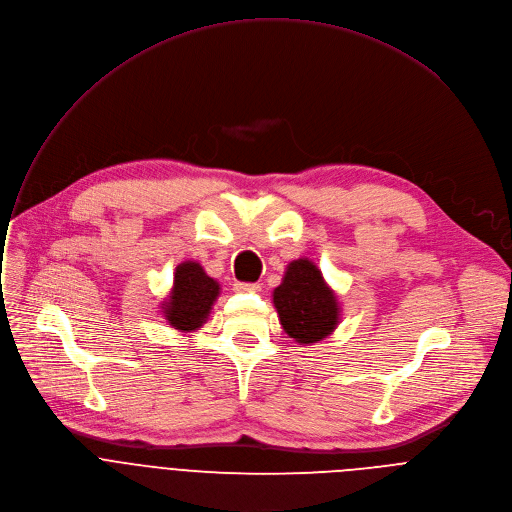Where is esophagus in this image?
I'll list each match as a JSON object with an SVG mask.
<instances>
[{
	"label": "esophagus",
	"mask_w": 512,
	"mask_h": 512,
	"mask_svg": "<svg viewBox=\"0 0 512 512\" xmlns=\"http://www.w3.org/2000/svg\"><path fill=\"white\" fill-rule=\"evenodd\" d=\"M260 287L254 285V282H234V291L236 293H256Z\"/></svg>",
	"instance_id": "esophagus-1"
}]
</instances>
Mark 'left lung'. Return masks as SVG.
<instances>
[{"mask_svg": "<svg viewBox=\"0 0 512 512\" xmlns=\"http://www.w3.org/2000/svg\"><path fill=\"white\" fill-rule=\"evenodd\" d=\"M272 297L282 329L301 346L321 342L337 325V299L321 270L307 258L289 264Z\"/></svg>", "mask_w": 512, "mask_h": 512, "instance_id": "8db88e82", "label": "left lung"}]
</instances>
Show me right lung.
<instances>
[{
	"mask_svg": "<svg viewBox=\"0 0 512 512\" xmlns=\"http://www.w3.org/2000/svg\"><path fill=\"white\" fill-rule=\"evenodd\" d=\"M217 295L219 285L197 262H183L177 266L175 287L162 313L175 329L193 331L205 323Z\"/></svg>",
	"mask_w": 512,
	"mask_h": 512,
	"instance_id": "obj_1",
	"label": "right lung"
}]
</instances>
